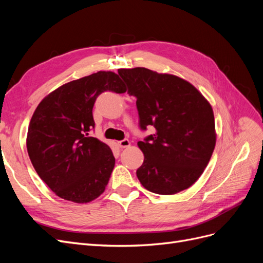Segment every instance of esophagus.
<instances>
[{
    "label": "esophagus",
    "instance_id": "1",
    "mask_svg": "<svg viewBox=\"0 0 263 263\" xmlns=\"http://www.w3.org/2000/svg\"><path fill=\"white\" fill-rule=\"evenodd\" d=\"M130 145V141L128 139H123V140H119L118 141V146L121 148H126V147H129Z\"/></svg>",
    "mask_w": 263,
    "mask_h": 263
}]
</instances>
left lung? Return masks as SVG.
Segmentation results:
<instances>
[{"label": "left lung", "instance_id": "8db88e82", "mask_svg": "<svg viewBox=\"0 0 263 263\" xmlns=\"http://www.w3.org/2000/svg\"><path fill=\"white\" fill-rule=\"evenodd\" d=\"M127 93L137 99L139 127L156 133L138 141L144 163L136 174L145 189L171 195L201 177L216 144L210 103L183 79L146 68L119 69Z\"/></svg>", "mask_w": 263, "mask_h": 263}]
</instances>
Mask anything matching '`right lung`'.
<instances>
[{
  "label": "right lung",
  "mask_w": 263,
  "mask_h": 263,
  "mask_svg": "<svg viewBox=\"0 0 263 263\" xmlns=\"http://www.w3.org/2000/svg\"><path fill=\"white\" fill-rule=\"evenodd\" d=\"M106 91L126 92L121 78L110 71L71 81L47 95L30 119L26 141L30 161L63 200H95L104 192L114 169L112 150L90 136L95 100Z\"/></svg>",
  "instance_id": "obj_1"
}]
</instances>
